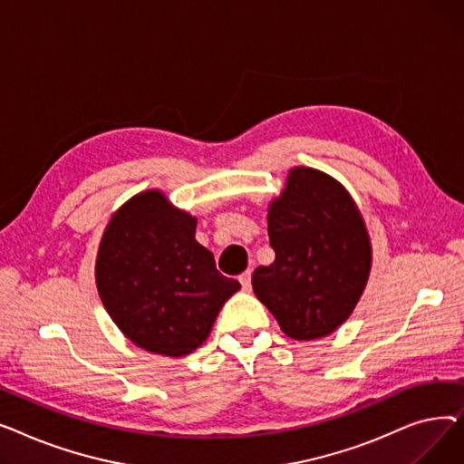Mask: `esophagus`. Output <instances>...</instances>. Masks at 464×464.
<instances>
[{
	"label": "esophagus",
	"instance_id": "esophagus-1",
	"mask_svg": "<svg viewBox=\"0 0 464 464\" xmlns=\"http://www.w3.org/2000/svg\"><path fill=\"white\" fill-rule=\"evenodd\" d=\"M238 282H240L242 289H250V285H252V271L242 273V275L238 276Z\"/></svg>",
	"mask_w": 464,
	"mask_h": 464
}]
</instances>
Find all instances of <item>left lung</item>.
<instances>
[{
  "mask_svg": "<svg viewBox=\"0 0 464 464\" xmlns=\"http://www.w3.org/2000/svg\"><path fill=\"white\" fill-rule=\"evenodd\" d=\"M276 254L252 276L256 297L295 340L334 333L357 306L372 266V245L350 191L324 170L289 169L269 205Z\"/></svg>",
  "mask_w": 464,
  "mask_h": 464,
  "instance_id": "8db88e82",
  "label": "left lung"
}]
</instances>
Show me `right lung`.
Returning a JSON list of instances; mask_svg holds the SVG:
<instances>
[{"label":"right lung","instance_id":"right-lung-1","mask_svg":"<svg viewBox=\"0 0 464 464\" xmlns=\"http://www.w3.org/2000/svg\"><path fill=\"white\" fill-rule=\"evenodd\" d=\"M198 218L160 189H146L111 218L95 259L105 310L146 352L184 357L212 331L240 284L219 275L210 250L195 240Z\"/></svg>","mask_w":464,"mask_h":464}]
</instances>
